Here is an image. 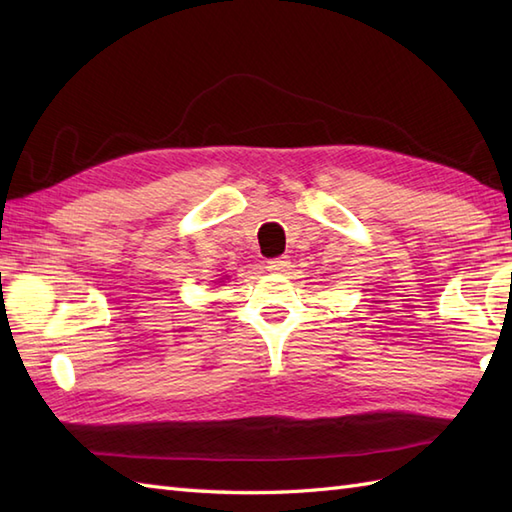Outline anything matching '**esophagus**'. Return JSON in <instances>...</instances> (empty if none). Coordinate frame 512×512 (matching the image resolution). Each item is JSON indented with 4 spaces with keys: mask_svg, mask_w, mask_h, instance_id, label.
<instances>
[{
    "mask_svg": "<svg viewBox=\"0 0 512 512\" xmlns=\"http://www.w3.org/2000/svg\"><path fill=\"white\" fill-rule=\"evenodd\" d=\"M270 273H286V270L290 268V259L288 257H275V259H268L266 262Z\"/></svg>",
    "mask_w": 512,
    "mask_h": 512,
    "instance_id": "esophagus-1",
    "label": "esophagus"
}]
</instances>
